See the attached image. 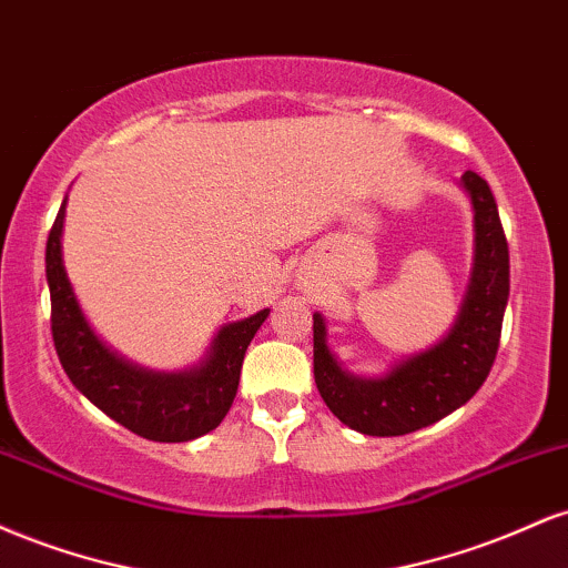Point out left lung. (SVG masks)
<instances>
[{
	"instance_id": "obj_1",
	"label": "left lung",
	"mask_w": 568,
	"mask_h": 568,
	"mask_svg": "<svg viewBox=\"0 0 568 568\" xmlns=\"http://www.w3.org/2000/svg\"><path fill=\"white\" fill-rule=\"evenodd\" d=\"M462 186L473 205V272L456 323L438 344L400 361L379 379H366L338 366L323 315H312L315 384L336 419L357 433L393 438L435 425L465 406L494 366L510 296V253L486 181L467 171Z\"/></svg>"
}]
</instances>
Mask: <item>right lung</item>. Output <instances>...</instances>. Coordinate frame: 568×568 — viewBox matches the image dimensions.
<instances>
[{"label":"right lung","instance_id":"right-lung-1","mask_svg":"<svg viewBox=\"0 0 568 568\" xmlns=\"http://www.w3.org/2000/svg\"><path fill=\"white\" fill-rule=\"evenodd\" d=\"M63 219L67 200L50 230L44 272L53 306L55 352L71 384L103 414L146 440L184 443L216 429L237 395L247 344L262 328L270 310L224 325L197 366L173 374L133 366L109 349L84 321L63 270Z\"/></svg>","mask_w":568,"mask_h":568}]
</instances>
